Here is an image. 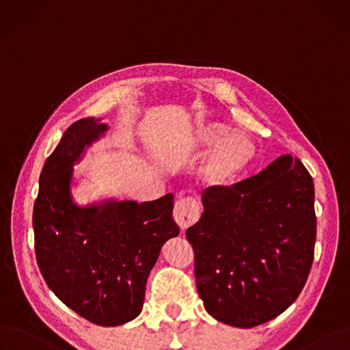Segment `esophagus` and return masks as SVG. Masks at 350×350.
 <instances>
[{
    "instance_id": "34e87169",
    "label": "esophagus",
    "mask_w": 350,
    "mask_h": 350,
    "mask_svg": "<svg viewBox=\"0 0 350 350\" xmlns=\"http://www.w3.org/2000/svg\"><path fill=\"white\" fill-rule=\"evenodd\" d=\"M200 216L199 204L195 199L183 198L176 202L174 206V219L178 226L183 230L187 229L190 225L195 224Z\"/></svg>"
}]
</instances>
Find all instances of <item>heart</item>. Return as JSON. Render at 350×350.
Instances as JSON below:
<instances>
[{"mask_svg":"<svg viewBox=\"0 0 350 350\" xmlns=\"http://www.w3.org/2000/svg\"><path fill=\"white\" fill-rule=\"evenodd\" d=\"M206 152L202 177L211 186H228L243 173L255 157V142L241 129L228 128L222 122H200L185 142L189 154Z\"/></svg>","mask_w":350,"mask_h":350,"instance_id":"1","label":"heart"}]
</instances>
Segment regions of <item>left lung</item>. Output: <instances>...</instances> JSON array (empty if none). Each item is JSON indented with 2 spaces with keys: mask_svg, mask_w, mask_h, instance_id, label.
<instances>
[{
  "mask_svg": "<svg viewBox=\"0 0 350 350\" xmlns=\"http://www.w3.org/2000/svg\"><path fill=\"white\" fill-rule=\"evenodd\" d=\"M202 203L186 237L208 313L250 329L286 312L314 255V186L306 167L284 154L243 182L206 187Z\"/></svg>",
  "mask_w": 350,
  "mask_h": 350,
  "instance_id": "1",
  "label": "left lung"
}]
</instances>
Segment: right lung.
Instances as JSON below:
<instances>
[{
	"mask_svg": "<svg viewBox=\"0 0 350 350\" xmlns=\"http://www.w3.org/2000/svg\"><path fill=\"white\" fill-rule=\"evenodd\" d=\"M108 129L95 118L68 128L43 167L33 226L38 267L57 299L98 326H120L141 313L150 271L180 229L173 193L142 203L76 202L75 165Z\"/></svg>",
	"mask_w": 350,
	"mask_h": 350,
	"instance_id": "right-lung-1",
	"label": "right lung"
}]
</instances>
